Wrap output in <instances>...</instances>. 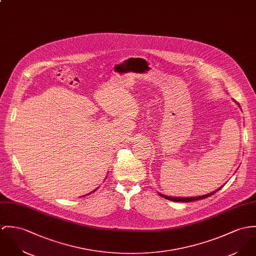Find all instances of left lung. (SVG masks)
Returning <instances> with one entry per match:
<instances>
[{
	"instance_id": "left-lung-1",
	"label": "left lung",
	"mask_w": 256,
	"mask_h": 256,
	"mask_svg": "<svg viewBox=\"0 0 256 256\" xmlns=\"http://www.w3.org/2000/svg\"><path fill=\"white\" fill-rule=\"evenodd\" d=\"M232 100H234V102L240 106V104H238V102H236V100H234V98H232ZM240 110H242V108H240ZM221 188H222V186H220L217 190H219ZM217 190H214V192H210V194H204V196H194V198H171V196H166L162 194H160V192H158V194H160V196L164 198L169 200H172V202H194V200H198L206 198L208 196H212L213 194H215Z\"/></svg>"
}]
</instances>
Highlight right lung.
Masks as SVG:
<instances>
[{"label": "right lung", "instance_id": "right-lung-1", "mask_svg": "<svg viewBox=\"0 0 256 256\" xmlns=\"http://www.w3.org/2000/svg\"><path fill=\"white\" fill-rule=\"evenodd\" d=\"M96 190H93V192H96ZM91 192V194H92V192Z\"/></svg>", "mask_w": 256, "mask_h": 256}]
</instances>
